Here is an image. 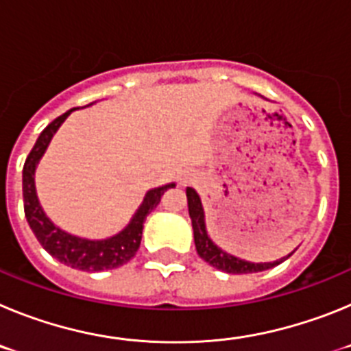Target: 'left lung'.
<instances>
[{
    "label": "left lung",
    "instance_id": "1",
    "mask_svg": "<svg viewBox=\"0 0 351 351\" xmlns=\"http://www.w3.org/2000/svg\"><path fill=\"white\" fill-rule=\"evenodd\" d=\"M186 197H188V210H190L191 225H193L195 247H197L198 256L202 260H206L209 265L218 269V271L228 272V274H253V272H262L267 271V269L276 267V265H280L281 262H285V260L291 255L290 253V255L285 256V258L265 263L246 262V260H241L234 255H228V253H225L221 247L216 246V244L210 241L209 235H207L206 219H204V207L197 191H195L193 188H186Z\"/></svg>",
    "mask_w": 351,
    "mask_h": 351
}]
</instances>
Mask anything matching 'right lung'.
Returning <instances> with one entry per match:
<instances>
[{
	"mask_svg": "<svg viewBox=\"0 0 351 351\" xmlns=\"http://www.w3.org/2000/svg\"><path fill=\"white\" fill-rule=\"evenodd\" d=\"M75 108H70L63 116L56 117L47 128L40 133L36 138V144L33 145L31 153L27 154L26 163L23 169V197H24V214L29 223L31 230L38 239L43 250L47 251L49 255L60 260L64 265H70L71 269H79L86 272H100L108 271V269H116L125 265L126 262L135 256L138 246H141L142 228L147 214L160 204L161 195L165 193L169 188H173V182L154 190H149L144 197V202L133 214L132 221L119 232L108 239L101 241H89V239L75 237V235L66 234L61 230L60 226H56L51 219L45 216L43 209L40 207L38 197L35 190V170L38 165L40 158L43 156L52 135L58 132L63 121L73 112Z\"/></svg>",
	"mask_w": 351,
	"mask_h": 351,
	"instance_id": "obj_1",
	"label": "right lung"
}]
</instances>
